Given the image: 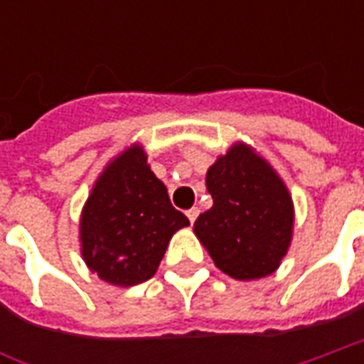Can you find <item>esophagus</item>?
I'll use <instances>...</instances> for the list:
<instances>
[{
	"instance_id": "esophagus-1",
	"label": "esophagus",
	"mask_w": 364,
	"mask_h": 364,
	"mask_svg": "<svg viewBox=\"0 0 364 364\" xmlns=\"http://www.w3.org/2000/svg\"><path fill=\"white\" fill-rule=\"evenodd\" d=\"M198 213H200V210H198L197 206H193V208H189V210H187V218H189L191 222H195L198 218Z\"/></svg>"
}]
</instances>
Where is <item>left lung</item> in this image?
Wrapping results in <instances>:
<instances>
[{
    "mask_svg": "<svg viewBox=\"0 0 364 364\" xmlns=\"http://www.w3.org/2000/svg\"><path fill=\"white\" fill-rule=\"evenodd\" d=\"M214 205L195 222V234L214 265L252 281L279 267L292 236V200L265 159L245 144L216 159L206 173Z\"/></svg>",
    "mask_w": 364,
    "mask_h": 364,
    "instance_id": "1",
    "label": "left lung"
}]
</instances>
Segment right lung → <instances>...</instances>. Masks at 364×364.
Instances as JSON below:
<instances>
[{
	"label": "right lung",
	"mask_w": 364,
	"mask_h": 364,
	"mask_svg": "<svg viewBox=\"0 0 364 364\" xmlns=\"http://www.w3.org/2000/svg\"><path fill=\"white\" fill-rule=\"evenodd\" d=\"M187 224L142 148L132 146L109 164L83 206V259L111 284H140L156 274L171 236Z\"/></svg>",
	"instance_id": "obj_1"
}]
</instances>
